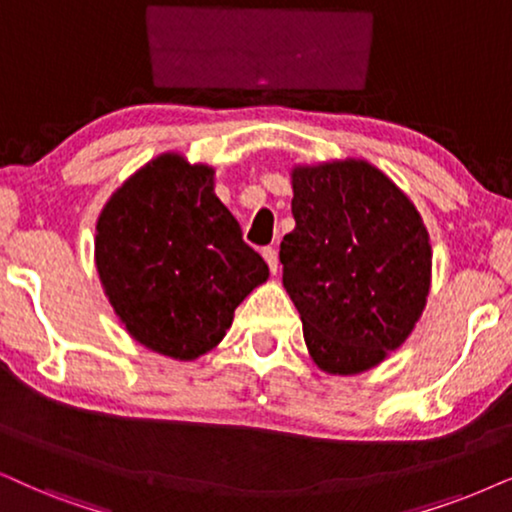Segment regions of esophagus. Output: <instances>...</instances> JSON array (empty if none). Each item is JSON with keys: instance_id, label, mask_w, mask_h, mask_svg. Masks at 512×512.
I'll return each instance as SVG.
<instances>
[{"instance_id": "1", "label": "esophagus", "mask_w": 512, "mask_h": 512, "mask_svg": "<svg viewBox=\"0 0 512 512\" xmlns=\"http://www.w3.org/2000/svg\"><path fill=\"white\" fill-rule=\"evenodd\" d=\"M262 255H264V260H267V264H269L271 274H276V271H278V252H276V248H264Z\"/></svg>"}]
</instances>
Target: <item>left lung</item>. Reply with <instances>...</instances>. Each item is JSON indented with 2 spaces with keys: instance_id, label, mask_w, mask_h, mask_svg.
I'll return each instance as SVG.
<instances>
[{
  "instance_id": "1",
  "label": "left lung",
  "mask_w": 512,
  "mask_h": 512,
  "mask_svg": "<svg viewBox=\"0 0 512 512\" xmlns=\"http://www.w3.org/2000/svg\"><path fill=\"white\" fill-rule=\"evenodd\" d=\"M290 177L295 229L278 257L309 357L326 373H364L404 345L423 314L428 229L366 160L295 167Z\"/></svg>"
}]
</instances>
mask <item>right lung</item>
<instances>
[{
	"mask_svg": "<svg viewBox=\"0 0 512 512\" xmlns=\"http://www.w3.org/2000/svg\"><path fill=\"white\" fill-rule=\"evenodd\" d=\"M96 271L127 333L165 357L217 347L267 262L215 196V170L163 153L113 193L96 222Z\"/></svg>",
	"mask_w": 512,
	"mask_h": 512,
	"instance_id": "1",
	"label": "right lung"
}]
</instances>
